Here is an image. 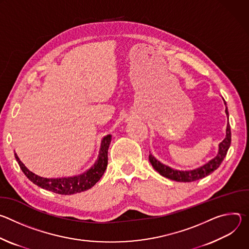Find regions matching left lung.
Instances as JSON below:
<instances>
[{
    "instance_id": "8db88e82",
    "label": "left lung",
    "mask_w": 249,
    "mask_h": 249,
    "mask_svg": "<svg viewBox=\"0 0 249 249\" xmlns=\"http://www.w3.org/2000/svg\"><path fill=\"white\" fill-rule=\"evenodd\" d=\"M227 105V103L225 102ZM226 114L228 116L229 120V111L228 107L226 106ZM231 126L228 122L227 124V130H226V138L219 144V151L217 156L209 160L207 163L189 170H179V169H174L166 164H163L159 160H157L151 153L149 156V160L152 163L153 167L162 176L166 177L174 181L178 182H192L199 179L204 178V177L211 174L213 171H215L223 162L224 159L227 156L228 150L231 146Z\"/></svg>"
}]
</instances>
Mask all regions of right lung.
I'll list each match as a JSON object with an SVG mask.
<instances>
[{
  "label": "right lung",
  "mask_w": 249,
  "mask_h": 249,
  "mask_svg": "<svg viewBox=\"0 0 249 249\" xmlns=\"http://www.w3.org/2000/svg\"><path fill=\"white\" fill-rule=\"evenodd\" d=\"M111 143V135H106L101 140L100 149L96 161L87 171L70 177H59V178H46L30 171L19 160L17 154H15L16 160L19 164L20 169L25 174L27 178L36 184L37 186L58 193L61 195H71L80 192H84L91 188L102 177L105 172L108 161V148Z\"/></svg>",
  "instance_id": "obj_1"
}]
</instances>
